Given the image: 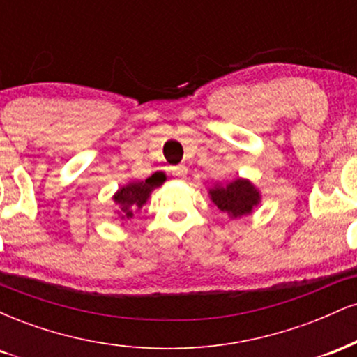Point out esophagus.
I'll use <instances>...</instances> for the list:
<instances>
[{
	"instance_id": "34e87169",
	"label": "esophagus",
	"mask_w": 357,
	"mask_h": 357,
	"mask_svg": "<svg viewBox=\"0 0 357 357\" xmlns=\"http://www.w3.org/2000/svg\"><path fill=\"white\" fill-rule=\"evenodd\" d=\"M171 173H173L174 176H178V178H184L188 173V167L184 165H179V166H173L171 167Z\"/></svg>"
}]
</instances>
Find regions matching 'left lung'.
<instances>
[{"label":"left lung","instance_id":"obj_1","mask_svg":"<svg viewBox=\"0 0 357 357\" xmlns=\"http://www.w3.org/2000/svg\"><path fill=\"white\" fill-rule=\"evenodd\" d=\"M208 196L218 206L220 211L227 213L230 218H241L252 215L261 202V192L247 178H235L227 183H215L208 190Z\"/></svg>","mask_w":357,"mask_h":357}]
</instances>
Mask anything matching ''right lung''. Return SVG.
Wrapping results in <instances>:
<instances>
[{
  "label": "right lung",
  "instance_id": "right-lung-1",
  "mask_svg": "<svg viewBox=\"0 0 357 357\" xmlns=\"http://www.w3.org/2000/svg\"><path fill=\"white\" fill-rule=\"evenodd\" d=\"M162 183H165V179L147 178L146 181H129L124 184V186L119 188V190L114 192L112 199L114 204L117 206L116 216L121 220V225L132 220L134 213L142 210V206L147 203V199L151 198V192H153L158 186H161Z\"/></svg>",
  "mask_w": 357,
  "mask_h": 357
}]
</instances>
